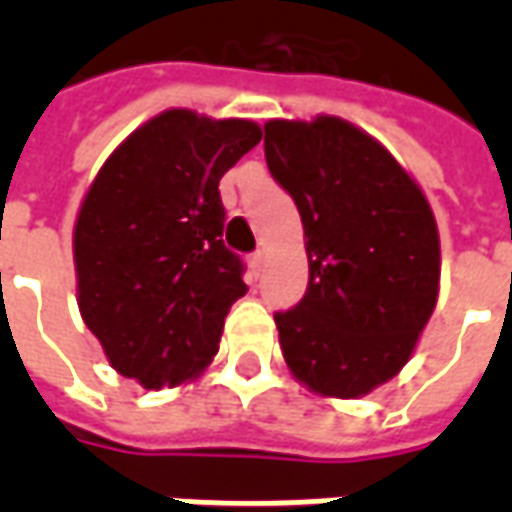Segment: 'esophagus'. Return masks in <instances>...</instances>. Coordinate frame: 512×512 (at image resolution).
I'll return each instance as SVG.
<instances>
[{
	"label": "esophagus",
	"instance_id": "1",
	"mask_svg": "<svg viewBox=\"0 0 512 512\" xmlns=\"http://www.w3.org/2000/svg\"><path fill=\"white\" fill-rule=\"evenodd\" d=\"M263 266H266V255H263V252L249 255V268H252V274H255V277H260V274H263Z\"/></svg>",
	"mask_w": 512,
	"mask_h": 512
}]
</instances>
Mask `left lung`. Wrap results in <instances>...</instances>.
I'll return each instance as SVG.
<instances>
[{
  "mask_svg": "<svg viewBox=\"0 0 512 512\" xmlns=\"http://www.w3.org/2000/svg\"><path fill=\"white\" fill-rule=\"evenodd\" d=\"M266 161L299 208L310 282L277 312L293 378L321 397L395 378L436 310L441 246L425 191L378 139L343 117L268 120Z\"/></svg>",
  "mask_w": 512,
  "mask_h": 512,
  "instance_id": "obj_1",
  "label": "left lung"
}]
</instances>
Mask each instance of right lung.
<instances>
[{
    "instance_id": "obj_1",
    "label": "right lung",
    "mask_w": 512,
    "mask_h": 512,
    "mask_svg": "<svg viewBox=\"0 0 512 512\" xmlns=\"http://www.w3.org/2000/svg\"><path fill=\"white\" fill-rule=\"evenodd\" d=\"M252 120L167 109L128 134L73 224L76 301L109 365L145 389L194 381L246 293L222 244L219 180L260 142Z\"/></svg>"
}]
</instances>
